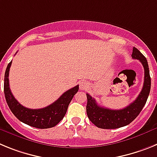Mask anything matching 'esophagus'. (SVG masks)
<instances>
[{
  "instance_id": "esophagus-1",
  "label": "esophagus",
  "mask_w": 157,
  "mask_h": 157,
  "mask_svg": "<svg viewBox=\"0 0 157 157\" xmlns=\"http://www.w3.org/2000/svg\"><path fill=\"white\" fill-rule=\"evenodd\" d=\"M79 87L81 90H84L87 89V87H88V83L86 81H82L79 84Z\"/></svg>"
}]
</instances>
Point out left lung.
Here are the masks:
<instances>
[{"label":"left lung","mask_w":157,"mask_h":157,"mask_svg":"<svg viewBox=\"0 0 157 157\" xmlns=\"http://www.w3.org/2000/svg\"><path fill=\"white\" fill-rule=\"evenodd\" d=\"M131 56L133 59H138L142 63L145 71L143 87L135 101L124 109L112 110L99 106L95 99L86 94L87 116L94 125L99 128L116 129L128 125L135 120L146 103L151 88V78L148 62L143 54L135 47L133 48Z\"/></svg>","instance_id":"8db88e82"}]
</instances>
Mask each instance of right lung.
Masks as SVG:
<instances>
[{"label": "right lung", "mask_w": 157, "mask_h": 157, "mask_svg": "<svg viewBox=\"0 0 157 157\" xmlns=\"http://www.w3.org/2000/svg\"><path fill=\"white\" fill-rule=\"evenodd\" d=\"M11 65L12 61L8 63L5 71L4 93L7 104L14 116L19 121L36 128L47 129L57 125L64 117L69 104L78 90V85L63 93L59 99L45 108L40 109H27L20 105L11 92L8 80Z\"/></svg>", "instance_id": "1"}]
</instances>
